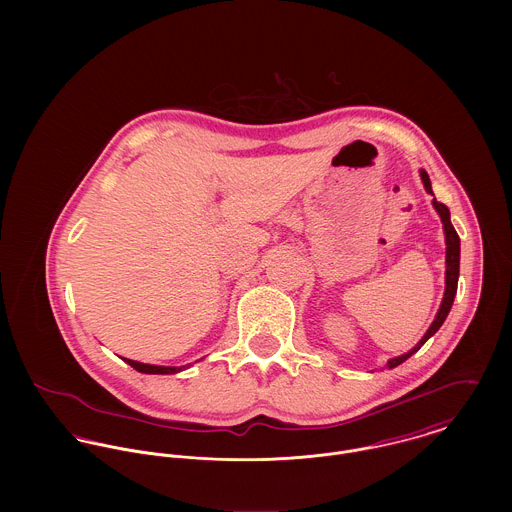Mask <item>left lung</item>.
<instances>
[{
	"label": "left lung",
	"instance_id": "left-lung-1",
	"mask_svg": "<svg viewBox=\"0 0 512 512\" xmlns=\"http://www.w3.org/2000/svg\"><path fill=\"white\" fill-rule=\"evenodd\" d=\"M420 175H422V181H424L426 191H428L430 195H434V193H432V183H430L428 173L422 169ZM434 207H436V211H438L439 217H441V222H443L445 244H447V250H445V266H447V270H445V293H443V301H441V305H439L438 315H436L434 323L430 325V329H428V333L422 337V341H420L410 353L388 361V368L402 365V363L408 361L414 353L420 351V347H422V345L438 331L439 327L443 325V321H445V317H447V313H449V309H451V305H453L455 293H457V280H459V236H457V232H455V228H453V224H451V220H449V209H447L443 203L436 201V199H434Z\"/></svg>",
	"mask_w": 512,
	"mask_h": 512
}]
</instances>
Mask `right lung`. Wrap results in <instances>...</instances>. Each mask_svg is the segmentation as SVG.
Wrapping results in <instances>:
<instances>
[{"mask_svg":"<svg viewBox=\"0 0 512 512\" xmlns=\"http://www.w3.org/2000/svg\"><path fill=\"white\" fill-rule=\"evenodd\" d=\"M130 366H134L138 372H146V374H173V372H179L181 366H155V365H144V363H136V361H130V359H124Z\"/></svg>","mask_w":512,"mask_h":512,"instance_id":"1","label":"right lung"}]
</instances>
